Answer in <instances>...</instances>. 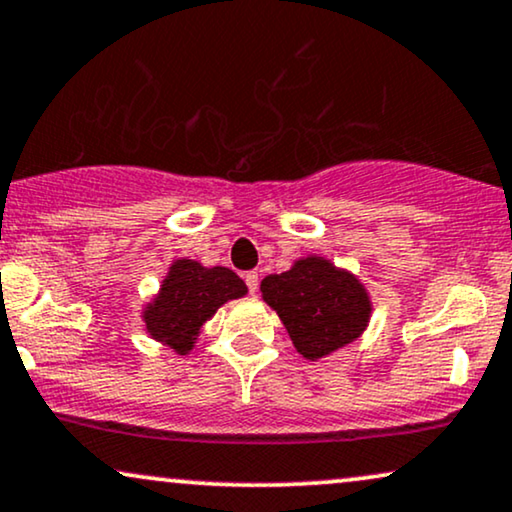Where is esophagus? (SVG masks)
<instances>
[{"instance_id": "1", "label": "esophagus", "mask_w": 512, "mask_h": 512, "mask_svg": "<svg viewBox=\"0 0 512 512\" xmlns=\"http://www.w3.org/2000/svg\"><path fill=\"white\" fill-rule=\"evenodd\" d=\"M245 283H248L250 293L255 295L257 286H260V274H257V271H248V274H245Z\"/></svg>"}]
</instances>
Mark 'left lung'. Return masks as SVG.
<instances>
[{"mask_svg": "<svg viewBox=\"0 0 512 512\" xmlns=\"http://www.w3.org/2000/svg\"><path fill=\"white\" fill-rule=\"evenodd\" d=\"M262 300L283 321L304 359H321L366 331L371 297L364 283L326 257H302L262 281Z\"/></svg>", "mask_w": 512, "mask_h": 512, "instance_id": "1", "label": "left lung"}]
</instances>
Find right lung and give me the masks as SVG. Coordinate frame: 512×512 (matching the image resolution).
<instances>
[{"label": "right lung", "mask_w": 512, "mask_h": 512, "mask_svg": "<svg viewBox=\"0 0 512 512\" xmlns=\"http://www.w3.org/2000/svg\"><path fill=\"white\" fill-rule=\"evenodd\" d=\"M245 293L248 286L231 269L177 260L167 271L160 293L146 304V331L177 354H189L203 323L224 302L238 300Z\"/></svg>", "instance_id": "obj_1"}]
</instances>
